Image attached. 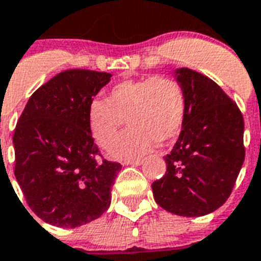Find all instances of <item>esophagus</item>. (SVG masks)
Here are the masks:
<instances>
[{"mask_svg":"<svg viewBox=\"0 0 261 261\" xmlns=\"http://www.w3.org/2000/svg\"><path fill=\"white\" fill-rule=\"evenodd\" d=\"M143 163V159H127V161L122 162L123 166H128V164H133V166H139V164Z\"/></svg>","mask_w":261,"mask_h":261,"instance_id":"esophagus-1","label":"esophagus"}]
</instances>
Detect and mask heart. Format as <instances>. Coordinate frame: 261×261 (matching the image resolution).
<instances>
[{
	"mask_svg": "<svg viewBox=\"0 0 261 261\" xmlns=\"http://www.w3.org/2000/svg\"><path fill=\"white\" fill-rule=\"evenodd\" d=\"M187 114V98L180 83L168 76L148 75L117 83L106 100L94 99L89 106V124L95 141L109 147L124 124L111 154L131 158L146 154L156 142L166 144L180 133Z\"/></svg>",
	"mask_w": 261,
	"mask_h": 261,
	"instance_id": "1",
	"label": "heart"
}]
</instances>
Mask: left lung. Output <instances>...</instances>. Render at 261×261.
<instances>
[{
    "label": "left lung",
    "instance_id": "obj_1",
    "mask_svg": "<svg viewBox=\"0 0 261 261\" xmlns=\"http://www.w3.org/2000/svg\"><path fill=\"white\" fill-rule=\"evenodd\" d=\"M176 81L187 98L179 139L164 156L167 171L152 183L154 199L179 216L207 215L229 198L246 156L238 105L211 78L181 67Z\"/></svg>",
    "mask_w": 261,
    "mask_h": 261
}]
</instances>
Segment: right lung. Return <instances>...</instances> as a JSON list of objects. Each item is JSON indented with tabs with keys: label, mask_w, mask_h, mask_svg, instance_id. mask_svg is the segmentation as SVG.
Masks as SVG:
<instances>
[{
	"label": "right lung",
	"mask_w": 261,
	"mask_h": 261,
	"mask_svg": "<svg viewBox=\"0 0 261 261\" xmlns=\"http://www.w3.org/2000/svg\"><path fill=\"white\" fill-rule=\"evenodd\" d=\"M111 74L71 69L29 98L13 135L14 175L41 220L75 228L110 205L120 163L106 161L94 143L89 106Z\"/></svg>",
	"instance_id": "right-lung-1"
}]
</instances>
